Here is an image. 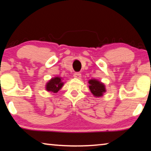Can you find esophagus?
Wrapping results in <instances>:
<instances>
[{"label":"esophagus","instance_id":"obj_1","mask_svg":"<svg viewBox=\"0 0 151 151\" xmlns=\"http://www.w3.org/2000/svg\"><path fill=\"white\" fill-rule=\"evenodd\" d=\"M73 77L76 78H78V79H80L81 77H82V75H81L80 73L76 72L75 73L73 74Z\"/></svg>","mask_w":151,"mask_h":151}]
</instances>
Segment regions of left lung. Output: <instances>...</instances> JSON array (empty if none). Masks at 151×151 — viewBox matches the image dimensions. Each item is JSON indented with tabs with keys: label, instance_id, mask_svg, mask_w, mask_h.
Listing matches in <instances>:
<instances>
[{
	"label": "left lung",
	"instance_id": "8db88e82",
	"mask_svg": "<svg viewBox=\"0 0 151 151\" xmlns=\"http://www.w3.org/2000/svg\"><path fill=\"white\" fill-rule=\"evenodd\" d=\"M89 88L94 96L99 97L103 96L104 92H106L105 86L103 83L96 80H89Z\"/></svg>",
	"mask_w": 151,
	"mask_h": 151
}]
</instances>
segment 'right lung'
Listing matches in <instances>:
<instances>
[{"mask_svg":"<svg viewBox=\"0 0 151 151\" xmlns=\"http://www.w3.org/2000/svg\"><path fill=\"white\" fill-rule=\"evenodd\" d=\"M63 86V82H62L61 78L59 77H55L52 78L46 85V90L47 91L52 92L53 93H57Z\"/></svg>","mask_w":151,"mask_h":151,"instance_id":"add662e5","label":"right lung"}]
</instances>
